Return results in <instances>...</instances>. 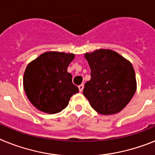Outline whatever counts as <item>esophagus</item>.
Segmentation results:
<instances>
[{
	"instance_id": "obj_1",
	"label": "esophagus",
	"mask_w": 155,
	"mask_h": 155,
	"mask_svg": "<svg viewBox=\"0 0 155 155\" xmlns=\"http://www.w3.org/2000/svg\"><path fill=\"white\" fill-rule=\"evenodd\" d=\"M78 89H79V91H80V92H81V91H83V89H84V84H80V85L78 86Z\"/></svg>"
}]
</instances>
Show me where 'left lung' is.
I'll use <instances>...</instances> for the list:
<instances>
[{
    "label": "left lung",
    "instance_id": "8db88e82",
    "mask_svg": "<svg viewBox=\"0 0 155 155\" xmlns=\"http://www.w3.org/2000/svg\"><path fill=\"white\" fill-rule=\"evenodd\" d=\"M84 57L91 68V80L84 84V95L100 114L120 113L136 92V76L132 64L109 49L86 53Z\"/></svg>",
    "mask_w": 155,
    "mask_h": 155
}]
</instances>
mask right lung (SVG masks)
<instances>
[{
	"mask_svg": "<svg viewBox=\"0 0 155 155\" xmlns=\"http://www.w3.org/2000/svg\"><path fill=\"white\" fill-rule=\"evenodd\" d=\"M74 53L49 51L42 53L27 65L23 87L32 105L48 114L65 109L73 94L79 91L72 83L68 68L74 59Z\"/></svg>",
	"mask_w": 155,
	"mask_h": 155,
	"instance_id": "right-lung-1",
	"label": "right lung"
}]
</instances>
